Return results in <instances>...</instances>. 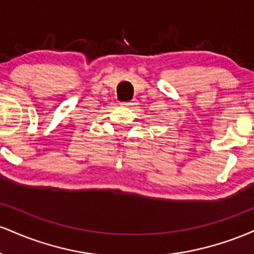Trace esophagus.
<instances>
[{"instance_id":"34e87169","label":"esophagus","mask_w":254,"mask_h":254,"mask_svg":"<svg viewBox=\"0 0 254 254\" xmlns=\"http://www.w3.org/2000/svg\"><path fill=\"white\" fill-rule=\"evenodd\" d=\"M123 105L127 107H132V106H135L136 103H133V101H127V103H123Z\"/></svg>"}]
</instances>
